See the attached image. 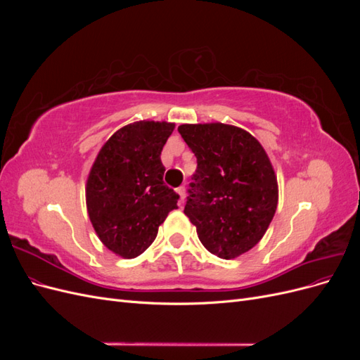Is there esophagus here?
<instances>
[{"mask_svg": "<svg viewBox=\"0 0 360 360\" xmlns=\"http://www.w3.org/2000/svg\"><path fill=\"white\" fill-rule=\"evenodd\" d=\"M177 193H179V197H180V201L184 202V200H186V189H184V186H180L177 189Z\"/></svg>", "mask_w": 360, "mask_h": 360, "instance_id": "34e87169", "label": "esophagus"}]
</instances>
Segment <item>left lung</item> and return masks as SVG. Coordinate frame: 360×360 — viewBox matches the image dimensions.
Masks as SVG:
<instances>
[{
  "label": "left lung",
  "instance_id": "8db88e82",
  "mask_svg": "<svg viewBox=\"0 0 360 360\" xmlns=\"http://www.w3.org/2000/svg\"><path fill=\"white\" fill-rule=\"evenodd\" d=\"M197 156L184 214L204 248L233 259L252 249L274 219L278 181L263 146L246 130L224 123L181 124Z\"/></svg>",
  "mask_w": 360,
  "mask_h": 360
}]
</instances>
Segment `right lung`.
Instances as JSON below:
<instances>
[{"instance_id":"add662e5","label":"right lung","mask_w":360,"mask_h":360,"mask_svg":"<svg viewBox=\"0 0 360 360\" xmlns=\"http://www.w3.org/2000/svg\"><path fill=\"white\" fill-rule=\"evenodd\" d=\"M174 123L135 122L106 141L85 186L86 210L101 242L135 258L155 242L179 195L163 183L160 153Z\"/></svg>"}]
</instances>
